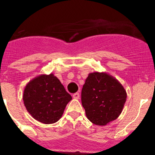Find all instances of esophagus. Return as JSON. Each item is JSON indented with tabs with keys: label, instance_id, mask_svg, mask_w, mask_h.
I'll list each match as a JSON object with an SVG mask.
<instances>
[{
	"label": "esophagus",
	"instance_id": "34e87169",
	"mask_svg": "<svg viewBox=\"0 0 155 155\" xmlns=\"http://www.w3.org/2000/svg\"><path fill=\"white\" fill-rule=\"evenodd\" d=\"M73 98H75V99H79V98H80V94H79L78 92L74 93V94H73Z\"/></svg>",
	"mask_w": 155,
	"mask_h": 155
}]
</instances>
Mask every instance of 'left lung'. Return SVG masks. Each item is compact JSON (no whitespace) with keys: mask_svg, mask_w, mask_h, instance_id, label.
Segmentation results:
<instances>
[{"mask_svg":"<svg viewBox=\"0 0 155 155\" xmlns=\"http://www.w3.org/2000/svg\"><path fill=\"white\" fill-rule=\"evenodd\" d=\"M127 91L116 78L105 72L90 73L81 91V103L87 118L98 126H105L121 114Z\"/></svg>","mask_w":155,"mask_h":155,"instance_id":"obj_1","label":"left lung"}]
</instances>
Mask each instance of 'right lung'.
Wrapping results in <instances>:
<instances>
[{
	"mask_svg": "<svg viewBox=\"0 0 155 155\" xmlns=\"http://www.w3.org/2000/svg\"><path fill=\"white\" fill-rule=\"evenodd\" d=\"M22 98L30 115L44 124L58 121L72 99L53 74H43L31 79L25 87Z\"/></svg>",
	"mask_w": 155,
	"mask_h": 155,
	"instance_id": "right-lung-1",
	"label": "right lung"
}]
</instances>
